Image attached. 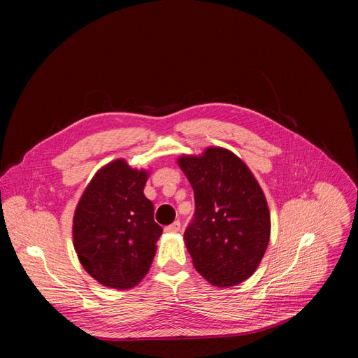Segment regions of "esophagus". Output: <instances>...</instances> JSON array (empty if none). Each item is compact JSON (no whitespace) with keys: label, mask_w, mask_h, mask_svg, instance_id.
Instances as JSON below:
<instances>
[{"label":"esophagus","mask_w":358,"mask_h":358,"mask_svg":"<svg viewBox=\"0 0 358 358\" xmlns=\"http://www.w3.org/2000/svg\"><path fill=\"white\" fill-rule=\"evenodd\" d=\"M179 230H180V222L179 221H175L173 224L166 227V231L167 233H178Z\"/></svg>","instance_id":"1"}]
</instances>
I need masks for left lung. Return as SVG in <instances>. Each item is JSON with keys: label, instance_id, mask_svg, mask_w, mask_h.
Returning <instances> with one entry per match:
<instances>
[{"label": "left lung", "instance_id": "8db88e82", "mask_svg": "<svg viewBox=\"0 0 358 358\" xmlns=\"http://www.w3.org/2000/svg\"><path fill=\"white\" fill-rule=\"evenodd\" d=\"M179 167L196 201L183 234L194 267L216 287L243 282L255 272L270 239V213L258 182L241 158L222 148L182 157Z\"/></svg>", "mask_w": 358, "mask_h": 358}]
</instances>
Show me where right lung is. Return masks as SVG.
I'll return each mask as SVG.
<instances>
[{
	"mask_svg": "<svg viewBox=\"0 0 358 358\" xmlns=\"http://www.w3.org/2000/svg\"><path fill=\"white\" fill-rule=\"evenodd\" d=\"M148 175L124 159L103 167L78 204L74 249L94 279L110 288H131L149 270L162 229L143 194Z\"/></svg>",
	"mask_w": 358,
	"mask_h": 358,
	"instance_id": "1",
	"label": "right lung"
}]
</instances>
